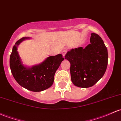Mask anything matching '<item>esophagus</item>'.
<instances>
[{"label": "esophagus", "mask_w": 121, "mask_h": 121, "mask_svg": "<svg viewBox=\"0 0 121 121\" xmlns=\"http://www.w3.org/2000/svg\"><path fill=\"white\" fill-rule=\"evenodd\" d=\"M67 49H64V50H63V51H62V54H63V56L64 57L66 53H67Z\"/></svg>", "instance_id": "34e87169"}]
</instances>
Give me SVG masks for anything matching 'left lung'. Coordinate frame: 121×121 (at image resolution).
<instances>
[{"mask_svg": "<svg viewBox=\"0 0 121 121\" xmlns=\"http://www.w3.org/2000/svg\"><path fill=\"white\" fill-rule=\"evenodd\" d=\"M90 43L68 52L65 58L70 62L71 80L82 88L92 87L103 76L108 63V52L99 35L91 33Z\"/></svg>", "mask_w": 121, "mask_h": 121, "instance_id": "obj_1", "label": "left lung"}]
</instances>
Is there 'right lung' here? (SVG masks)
Instances as JSON below:
<instances>
[{
	"instance_id": "right-lung-1",
	"label": "right lung",
	"mask_w": 121,
	"mask_h": 121,
	"mask_svg": "<svg viewBox=\"0 0 121 121\" xmlns=\"http://www.w3.org/2000/svg\"><path fill=\"white\" fill-rule=\"evenodd\" d=\"M30 38L23 37L16 42L10 55V69L14 79L20 86L30 91L39 92L52 86L54 74L64 58L61 54H58L48 57L38 65L26 67L22 63L17 50L22 41Z\"/></svg>"
}]
</instances>
